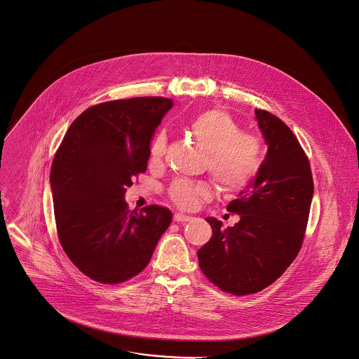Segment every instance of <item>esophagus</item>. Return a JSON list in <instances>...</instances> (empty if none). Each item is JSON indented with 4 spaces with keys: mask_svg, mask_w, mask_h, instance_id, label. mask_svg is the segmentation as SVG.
I'll return each instance as SVG.
<instances>
[{
    "mask_svg": "<svg viewBox=\"0 0 359 359\" xmlns=\"http://www.w3.org/2000/svg\"><path fill=\"white\" fill-rule=\"evenodd\" d=\"M173 219H175V222H189V220H191V219H193V216L186 215V214H180V212H177V214H175Z\"/></svg>",
    "mask_w": 359,
    "mask_h": 359,
    "instance_id": "1",
    "label": "esophagus"
}]
</instances>
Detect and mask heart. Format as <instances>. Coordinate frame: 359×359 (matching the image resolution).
<instances>
[{
    "mask_svg": "<svg viewBox=\"0 0 359 359\" xmlns=\"http://www.w3.org/2000/svg\"><path fill=\"white\" fill-rule=\"evenodd\" d=\"M189 132L198 145L208 152V169L224 191H236L250 184L262 165V144L247 133L222 109H210L196 115ZM166 135L159 132L149 147V162L161 163L166 152ZM170 198L182 208L191 210L210 197L205 183L177 179L169 189Z\"/></svg>",
    "mask_w": 359,
    "mask_h": 359,
    "instance_id": "1",
    "label": "heart"
}]
</instances>
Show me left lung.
I'll list each match as a JSON object with an SVG mask.
<instances>
[{"mask_svg": "<svg viewBox=\"0 0 359 359\" xmlns=\"http://www.w3.org/2000/svg\"><path fill=\"white\" fill-rule=\"evenodd\" d=\"M268 145L258 175L227 205L240 220L227 229L215 217L211 240L197 255L203 273L220 290L254 294L278 280L299 252L313 180L309 161L283 121L255 109Z\"/></svg>", "mask_w": 359, "mask_h": 359, "instance_id": "8db88e82", "label": "left lung"}]
</instances>
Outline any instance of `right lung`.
<instances>
[{"instance_id": "1", "label": "right lung", "mask_w": 359, "mask_h": 359, "mask_svg": "<svg viewBox=\"0 0 359 359\" xmlns=\"http://www.w3.org/2000/svg\"><path fill=\"white\" fill-rule=\"evenodd\" d=\"M173 102L136 97L90 107L73 121L51 166L57 231L73 265L104 285L148 265L172 222L168 208L129 211L132 179L147 170L152 136Z\"/></svg>"}]
</instances>
